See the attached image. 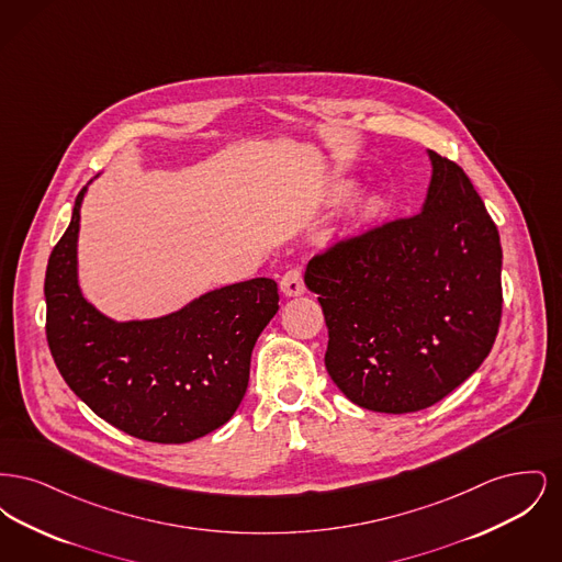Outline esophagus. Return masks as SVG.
<instances>
[{
    "label": "esophagus",
    "mask_w": 562,
    "mask_h": 562,
    "mask_svg": "<svg viewBox=\"0 0 562 562\" xmlns=\"http://www.w3.org/2000/svg\"><path fill=\"white\" fill-rule=\"evenodd\" d=\"M280 291L286 294V296H299V294L305 293V282H303L301 269H289V271L282 276V280H280Z\"/></svg>",
    "instance_id": "1"
}]
</instances>
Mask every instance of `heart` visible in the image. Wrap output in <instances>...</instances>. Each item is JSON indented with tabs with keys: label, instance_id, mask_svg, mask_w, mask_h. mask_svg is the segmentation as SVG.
Returning <instances> with one entry per match:
<instances>
[{
	"label": "heart",
	"instance_id": "obj_1",
	"mask_svg": "<svg viewBox=\"0 0 562 562\" xmlns=\"http://www.w3.org/2000/svg\"><path fill=\"white\" fill-rule=\"evenodd\" d=\"M346 193H348V188L339 189V195H346Z\"/></svg>",
	"mask_w": 562,
	"mask_h": 562
}]
</instances>
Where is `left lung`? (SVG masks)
I'll return each instance as SVG.
<instances>
[{
    "label": "left lung",
    "instance_id": "8db88e82",
    "mask_svg": "<svg viewBox=\"0 0 562 562\" xmlns=\"http://www.w3.org/2000/svg\"><path fill=\"white\" fill-rule=\"evenodd\" d=\"M422 211L337 241L305 269L349 401L415 413L479 371L502 321V244L468 175L434 151Z\"/></svg>",
    "mask_w": 562,
    "mask_h": 562
}]
</instances>
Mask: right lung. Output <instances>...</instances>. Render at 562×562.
Segmentation results:
<instances>
[{"mask_svg":"<svg viewBox=\"0 0 562 562\" xmlns=\"http://www.w3.org/2000/svg\"><path fill=\"white\" fill-rule=\"evenodd\" d=\"M86 191L46 269V337L56 369L101 419L134 438L181 445L206 436L240 406L250 353L278 312V286L252 278L160 318L113 321L81 294L78 280Z\"/></svg>","mask_w":562,"mask_h":562,"instance_id":"1","label":"right lung"}]
</instances>
